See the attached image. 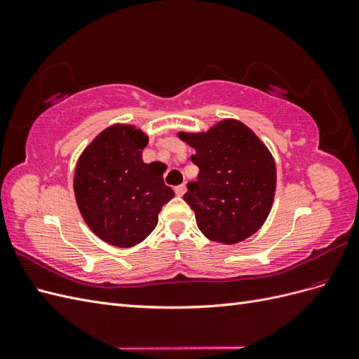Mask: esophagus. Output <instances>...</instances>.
<instances>
[{
  "label": "esophagus",
  "instance_id": "obj_1",
  "mask_svg": "<svg viewBox=\"0 0 359 359\" xmlns=\"http://www.w3.org/2000/svg\"><path fill=\"white\" fill-rule=\"evenodd\" d=\"M175 193L178 194V196H182V194L186 193V184H181V186H177L175 187Z\"/></svg>",
  "mask_w": 359,
  "mask_h": 359
}]
</instances>
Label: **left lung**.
Returning <instances> with one entry per match:
<instances>
[{
	"label": "left lung",
	"instance_id": "8db88e82",
	"mask_svg": "<svg viewBox=\"0 0 359 359\" xmlns=\"http://www.w3.org/2000/svg\"><path fill=\"white\" fill-rule=\"evenodd\" d=\"M196 149L190 158L199 168L184 194L198 227L211 241L236 244L266 220L276 193L273 156L252 130L224 119L206 133H178Z\"/></svg>",
	"mask_w": 359,
	"mask_h": 359
}]
</instances>
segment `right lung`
I'll use <instances>...</instances> for the list:
<instances>
[{"mask_svg":"<svg viewBox=\"0 0 359 359\" xmlns=\"http://www.w3.org/2000/svg\"><path fill=\"white\" fill-rule=\"evenodd\" d=\"M148 136L133 126L107 127L85 148L74 170V196L90 229L104 243L132 247L156 229L175 193L158 161L144 163Z\"/></svg>","mask_w":359,"mask_h":359,"instance_id":"add662e5","label":"right lung"}]
</instances>
